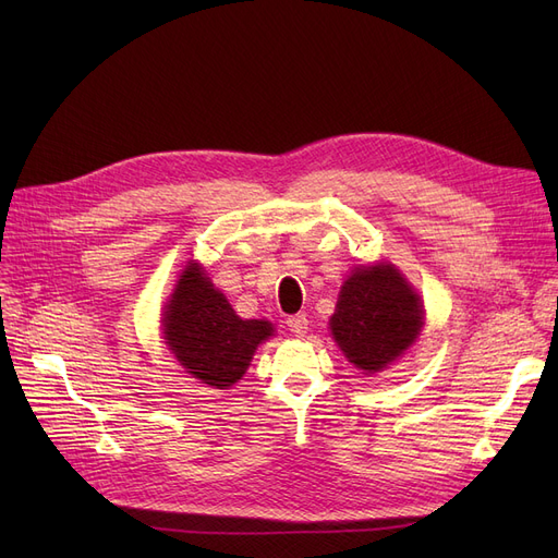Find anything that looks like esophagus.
<instances>
[{
  "label": "esophagus",
  "mask_w": 558,
  "mask_h": 558,
  "mask_svg": "<svg viewBox=\"0 0 558 558\" xmlns=\"http://www.w3.org/2000/svg\"><path fill=\"white\" fill-rule=\"evenodd\" d=\"M287 328L294 332L296 337H303L307 332V316L305 314H294L287 318Z\"/></svg>",
  "instance_id": "34e87169"
}]
</instances>
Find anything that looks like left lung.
I'll use <instances>...</instances> for the list:
<instances>
[{
	"label": "left lung",
	"mask_w": 558,
	"mask_h": 558,
	"mask_svg": "<svg viewBox=\"0 0 558 558\" xmlns=\"http://www.w3.org/2000/svg\"><path fill=\"white\" fill-rule=\"evenodd\" d=\"M421 328V299L389 264L350 274L330 318L343 355L366 373L385 371L416 341Z\"/></svg>",
	"instance_id": "left-lung-1"
}]
</instances>
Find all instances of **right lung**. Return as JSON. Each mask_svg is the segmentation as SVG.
I'll return each mask as SVG.
<instances>
[{
	"mask_svg": "<svg viewBox=\"0 0 558 558\" xmlns=\"http://www.w3.org/2000/svg\"><path fill=\"white\" fill-rule=\"evenodd\" d=\"M274 332L269 320H244L221 291L190 262L165 312V339L175 360L203 385L226 389L248 368L257 343Z\"/></svg>",
	"mask_w": 558,
	"mask_h": 558,
	"instance_id": "right-lung-1",
	"label": "right lung"
}]
</instances>
